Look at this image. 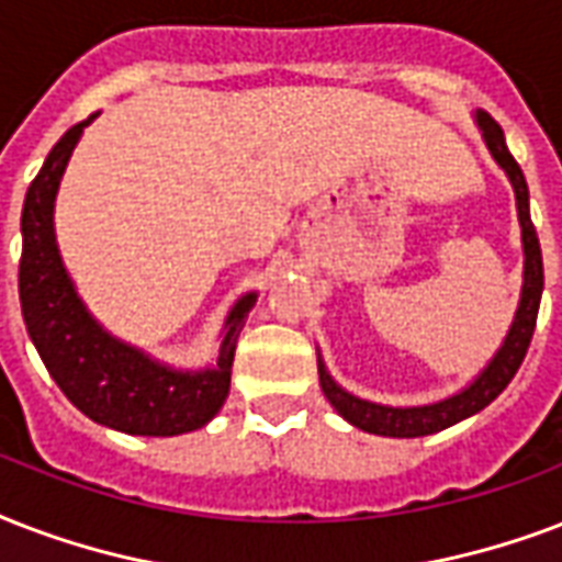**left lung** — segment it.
I'll return each instance as SVG.
<instances>
[{
	"label": "left lung",
	"instance_id": "8db88e82",
	"mask_svg": "<svg viewBox=\"0 0 562 562\" xmlns=\"http://www.w3.org/2000/svg\"><path fill=\"white\" fill-rule=\"evenodd\" d=\"M475 125L481 137H484L486 149L493 155V160L504 169V176L510 178L513 193H516V213H519L521 225V251H525V269H521V295L513 325L504 337L502 349L495 351L490 363L469 381L463 390H458L448 398H439L434 404H416V407H393V404H378L358 398L349 390H342L334 378H330L325 360H322L319 349H316V367H319V384L330 407L340 413L342 419L351 422L355 428L367 430V434H378V437H428L437 430H446L458 422L475 416L493 404L498 395L504 393V386L510 384L513 375L519 372L521 360L528 355L530 337L537 328L539 299H542V251H539V237L533 222H530V204H528V181L521 176V167L513 160L507 140H504L502 125L495 123L486 111H475Z\"/></svg>",
	"mask_w": 562,
	"mask_h": 562
}]
</instances>
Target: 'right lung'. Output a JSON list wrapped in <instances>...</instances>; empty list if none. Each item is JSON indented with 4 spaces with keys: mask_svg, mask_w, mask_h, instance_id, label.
<instances>
[{
    "mask_svg": "<svg viewBox=\"0 0 562 562\" xmlns=\"http://www.w3.org/2000/svg\"><path fill=\"white\" fill-rule=\"evenodd\" d=\"M99 114L72 125L43 160L23 204L20 304L34 349L60 393L104 428L134 437H178L204 428L232 390L234 349L258 293L240 295L220 330L216 363L176 369L116 340L81 302L55 237V199L81 134Z\"/></svg>",
    "mask_w": 562,
    "mask_h": 562,
    "instance_id": "obj_1",
    "label": "right lung"
}]
</instances>
